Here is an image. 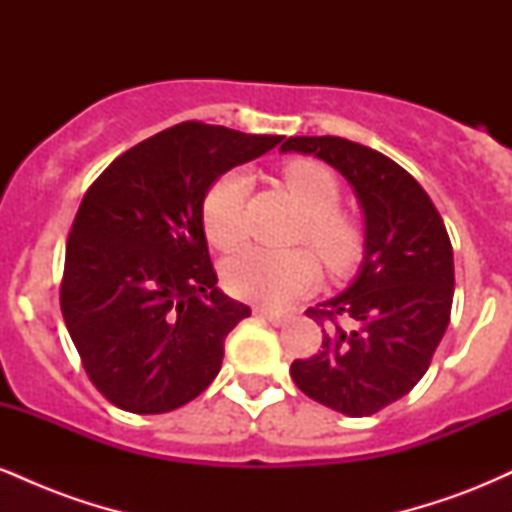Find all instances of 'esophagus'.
<instances>
[{
	"instance_id": "obj_1",
	"label": "esophagus",
	"mask_w": 512,
	"mask_h": 512,
	"mask_svg": "<svg viewBox=\"0 0 512 512\" xmlns=\"http://www.w3.org/2000/svg\"><path fill=\"white\" fill-rule=\"evenodd\" d=\"M255 315L262 317V320L272 322V325H284L286 322V315L284 313H276V310H267V308H255Z\"/></svg>"
}]
</instances>
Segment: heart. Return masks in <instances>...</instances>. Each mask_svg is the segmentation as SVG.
<instances>
[{
	"mask_svg": "<svg viewBox=\"0 0 512 512\" xmlns=\"http://www.w3.org/2000/svg\"><path fill=\"white\" fill-rule=\"evenodd\" d=\"M284 182L305 214L301 238L332 267H344L358 252L356 226L339 214V182L322 163L291 161L284 166ZM248 173L240 168L219 175L204 195L202 221L216 248L231 250L243 240V209L248 197ZM320 262L310 250H272L245 245L223 262V281L233 296L267 308H284L320 284Z\"/></svg>",
	"mask_w": 512,
	"mask_h": 512,
	"instance_id": "heart-1",
	"label": "heart"
}]
</instances>
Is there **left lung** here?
Returning a JSON list of instances; mask_svg holds the SVG:
<instances>
[{
    "label": "left lung",
    "instance_id": "8db88e82",
    "mask_svg": "<svg viewBox=\"0 0 512 512\" xmlns=\"http://www.w3.org/2000/svg\"><path fill=\"white\" fill-rule=\"evenodd\" d=\"M281 151L337 168L366 216L361 269L349 289L308 310L330 327L315 356L291 363V378L325 407L370 416L424 378L448 330L455 293L448 231L424 187L380 151L342 137H289Z\"/></svg>",
    "mask_w": 512,
    "mask_h": 512
}]
</instances>
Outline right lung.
Instances as JSON below:
<instances>
[{
    "label": "right lung",
    "instance_id": "1",
    "mask_svg": "<svg viewBox=\"0 0 512 512\" xmlns=\"http://www.w3.org/2000/svg\"><path fill=\"white\" fill-rule=\"evenodd\" d=\"M284 137L182 122L117 156L67 240L60 305L86 375L115 407L163 414L219 375L248 305L216 289L202 202L219 175Z\"/></svg>",
    "mask_w": 512,
    "mask_h": 512
}]
</instances>
